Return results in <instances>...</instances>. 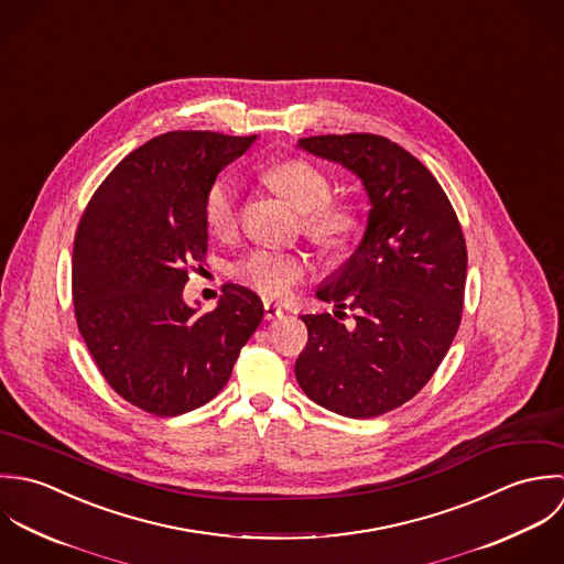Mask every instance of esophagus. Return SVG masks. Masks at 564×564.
Returning a JSON list of instances; mask_svg holds the SVG:
<instances>
[{
  "label": "esophagus",
  "mask_w": 564,
  "mask_h": 564,
  "mask_svg": "<svg viewBox=\"0 0 564 564\" xmlns=\"http://www.w3.org/2000/svg\"><path fill=\"white\" fill-rule=\"evenodd\" d=\"M263 312H265V318H268V321H274V318H281V316H283V307L276 305V303H272V301H268V303L263 305Z\"/></svg>",
  "instance_id": "obj_1"
}]
</instances>
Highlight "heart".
Here are the masks:
<instances>
[{
    "instance_id": "b5f03b06",
    "label": "heart",
    "mask_w": 564,
    "mask_h": 564,
    "mask_svg": "<svg viewBox=\"0 0 564 564\" xmlns=\"http://www.w3.org/2000/svg\"><path fill=\"white\" fill-rule=\"evenodd\" d=\"M263 181L281 194L296 212L303 214V228L323 246L344 243L357 226V209L350 203L332 200L329 176L310 161L288 159L268 165ZM239 192L230 176L214 181L205 194V225L218 237L232 235L237 226ZM310 270V261L301 252L257 248L239 259L232 276L265 299L285 296Z\"/></svg>"
}]
</instances>
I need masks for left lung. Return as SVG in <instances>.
<instances>
[{
  "instance_id": "left-lung-1",
  "label": "left lung",
  "mask_w": 564,
  "mask_h": 564,
  "mask_svg": "<svg viewBox=\"0 0 564 564\" xmlns=\"http://www.w3.org/2000/svg\"><path fill=\"white\" fill-rule=\"evenodd\" d=\"M299 148L352 172L370 200L364 237L316 290L332 314H305L310 339L294 372L318 405L348 416L386 414L432 379L457 334L466 243L434 174L399 143L368 132L299 139ZM348 306L356 323L338 318Z\"/></svg>"
}]
</instances>
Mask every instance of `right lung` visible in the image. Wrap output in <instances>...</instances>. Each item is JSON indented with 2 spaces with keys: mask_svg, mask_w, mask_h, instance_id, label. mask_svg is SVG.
<instances>
[{
  "mask_svg": "<svg viewBox=\"0 0 564 564\" xmlns=\"http://www.w3.org/2000/svg\"><path fill=\"white\" fill-rule=\"evenodd\" d=\"M254 139L159 134L119 161L80 218L78 329L109 386L143 412L178 416L212 401L263 318L261 299L235 283L214 312L183 301L187 268L207 252L205 194Z\"/></svg>",
  "mask_w": 564,
  "mask_h": 564,
  "instance_id": "obj_1",
  "label": "right lung"
}]
</instances>
